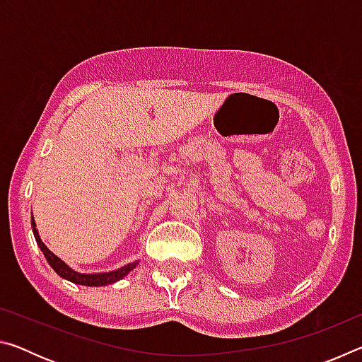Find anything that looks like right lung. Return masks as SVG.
I'll use <instances>...</instances> for the list:
<instances>
[{
	"label": "right lung",
	"instance_id": "add662e5",
	"mask_svg": "<svg viewBox=\"0 0 362 362\" xmlns=\"http://www.w3.org/2000/svg\"><path fill=\"white\" fill-rule=\"evenodd\" d=\"M32 226H33V235H35V240L36 244H38L41 252L45 254L46 260L49 265L52 267L54 272H56L59 276H62L64 279H69L71 283L75 284H81V286H107V284H113L116 281H119L126 276L127 273L132 272L134 268L139 262H134V263H127V265L121 267L119 269H115V272H108V273H78L75 269H71L69 265H66L65 262H62L59 259L57 255H54L51 250L46 247V244L41 241V238L38 235V230H36V223H35V218L32 216Z\"/></svg>",
	"mask_w": 362,
	"mask_h": 362
}]
</instances>
